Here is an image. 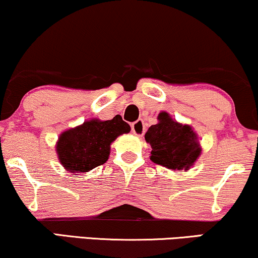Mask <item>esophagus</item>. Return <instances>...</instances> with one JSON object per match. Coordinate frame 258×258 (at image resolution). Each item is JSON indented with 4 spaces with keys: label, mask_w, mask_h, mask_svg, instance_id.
Returning a JSON list of instances; mask_svg holds the SVG:
<instances>
[{
    "label": "esophagus",
    "mask_w": 258,
    "mask_h": 258,
    "mask_svg": "<svg viewBox=\"0 0 258 258\" xmlns=\"http://www.w3.org/2000/svg\"><path fill=\"white\" fill-rule=\"evenodd\" d=\"M132 131L136 136L138 137H143V135L145 133V125L143 120H137L136 122L132 123Z\"/></svg>",
    "instance_id": "1"
}]
</instances>
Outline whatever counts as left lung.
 <instances>
[{"mask_svg":"<svg viewBox=\"0 0 258 258\" xmlns=\"http://www.w3.org/2000/svg\"><path fill=\"white\" fill-rule=\"evenodd\" d=\"M158 122L149 127L145 140L151 145L150 159L171 170H188L201 155L198 135L189 125L177 122L161 112Z\"/></svg>","mask_w":258,"mask_h":258,"instance_id":"1","label":"left lung"}]
</instances>
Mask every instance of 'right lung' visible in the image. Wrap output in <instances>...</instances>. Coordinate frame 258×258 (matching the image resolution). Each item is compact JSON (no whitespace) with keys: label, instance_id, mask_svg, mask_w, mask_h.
Returning a JSON list of instances; mask_svg holds the SVG:
<instances>
[{"label":"right lung","instance_id":"right-lung-1","mask_svg":"<svg viewBox=\"0 0 258 258\" xmlns=\"http://www.w3.org/2000/svg\"><path fill=\"white\" fill-rule=\"evenodd\" d=\"M131 127L116 115L112 120L91 119L64 131L58 138L56 151L64 169L70 172H87L107 162L110 144Z\"/></svg>","mask_w":258,"mask_h":258}]
</instances>
